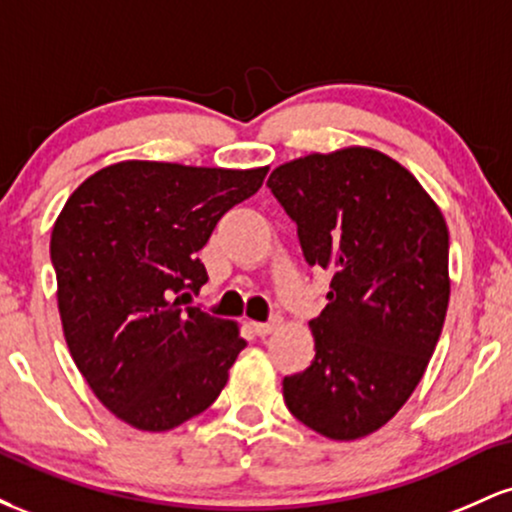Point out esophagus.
I'll return each instance as SVG.
<instances>
[{"label": "esophagus", "instance_id": "1", "mask_svg": "<svg viewBox=\"0 0 512 512\" xmlns=\"http://www.w3.org/2000/svg\"><path fill=\"white\" fill-rule=\"evenodd\" d=\"M281 325V320H269V322H252V330H255L257 337H267L272 334L276 327Z\"/></svg>", "mask_w": 512, "mask_h": 512}]
</instances>
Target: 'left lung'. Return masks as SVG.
Returning <instances> with one entry per match:
<instances>
[{
  "label": "left lung",
  "instance_id": "obj_1",
  "mask_svg": "<svg viewBox=\"0 0 512 512\" xmlns=\"http://www.w3.org/2000/svg\"><path fill=\"white\" fill-rule=\"evenodd\" d=\"M267 185L296 221L305 262L332 274L325 310L310 320L315 358L284 378L286 407L325 438H366L404 407L443 330V211L370 146L293 158Z\"/></svg>",
  "mask_w": 512,
  "mask_h": 512
}]
</instances>
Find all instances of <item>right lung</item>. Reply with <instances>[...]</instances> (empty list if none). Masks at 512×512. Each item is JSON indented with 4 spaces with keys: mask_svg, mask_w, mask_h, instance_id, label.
<instances>
[{
    "mask_svg": "<svg viewBox=\"0 0 512 512\" xmlns=\"http://www.w3.org/2000/svg\"><path fill=\"white\" fill-rule=\"evenodd\" d=\"M267 170L120 161L88 175L52 226L69 354L137 431H170L209 409L245 349L238 322L182 308V296L207 284L197 252Z\"/></svg>",
    "mask_w": 512,
    "mask_h": 512,
    "instance_id": "right-lung-1",
    "label": "right lung"
}]
</instances>
